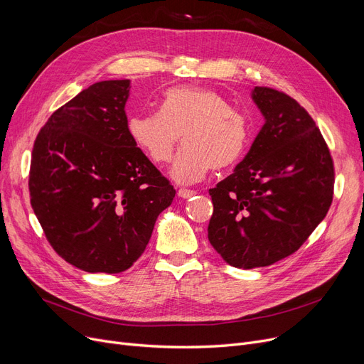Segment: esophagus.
Segmentation results:
<instances>
[{"instance_id":"esophagus-1","label":"esophagus","mask_w":364,"mask_h":364,"mask_svg":"<svg viewBox=\"0 0 364 364\" xmlns=\"http://www.w3.org/2000/svg\"><path fill=\"white\" fill-rule=\"evenodd\" d=\"M177 195H178L180 198H183V199H187V198L195 196L196 192H195V190H190V188H180L178 192H177Z\"/></svg>"}]
</instances>
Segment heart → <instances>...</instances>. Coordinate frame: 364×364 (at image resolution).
Returning <instances> with one entry per match:
<instances>
[{"label": "heart", "instance_id": "b5f03b06", "mask_svg": "<svg viewBox=\"0 0 364 364\" xmlns=\"http://www.w3.org/2000/svg\"><path fill=\"white\" fill-rule=\"evenodd\" d=\"M131 140L155 164H168L180 141L171 176L180 183L203 178L209 169H225L240 161L250 143V119L224 95L206 87H172L161 110L134 113L127 121Z\"/></svg>", "mask_w": 364, "mask_h": 364}]
</instances>
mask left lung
Masks as SVG:
<instances>
[{
  "instance_id": "left-lung-1",
  "label": "left lung",
  "mask_w": 364,
  "mask_h": 364,
  "mask_svg": "<svg viewBox=\"0 0 364 364\" xmlns=\"http://www.w3.org/2000/svg\"><path fill=\"white\" fill-rule=\"evenodd\" d=\"M252 99L265 124L233 174L209 188L208 239L237 269L298 251L326 217L335 184L331 150L310 113L270 87H255Z\"/></svg>"
}]
</instances>
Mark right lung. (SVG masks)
<instances>
[{"label": "right lung", "mask_w": 364, "mask_h": 364, "mask_svg": "<svg viewBox=\"0 0 364 364\" xmlns=\"http://www.w3.org/2000/svg\"><path fill=\"white\" fill-rule=\"evenodd\" d=\"M129 80L95 82L57 109L33 143L29 193L53 250L88 273L144 252L176 188L127 129Z\"/></svg>", "instance_id": "obj_1"}]
</instances>
